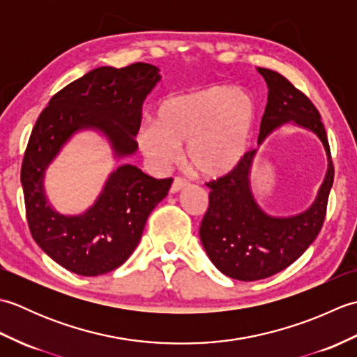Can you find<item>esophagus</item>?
I'll return each instance as SVG.
<instances>
[{"instance_id": "1", "label": "esophagus", "mask_w": 357, "mask_h": 357, "mask_svg": "<svg viewBox=\"0 0 357 357\" xmlns=\"http://www.w3.org/2000/svg\"><path fill=\"white\" fill-rule=\"evenodd\" d=\"M188 183L187 181L184 179V178H179V176H176L173 179V184H172V187H170V192L172 193H176V192H179V190H183V188L187 185Z\"/></svg>"}]
</instances>
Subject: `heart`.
<instances>
[{
	"mask_svg": "<svg viewBox=\"0 0 357 357\" xmlns=\"http://www.w3.org/2000/svg\"><path fill=\"white\" fill-rule=\"evenodd\" d=\"M156 123L136 133L141 153L155 169H165L185 144L190 169L218 178L244 159L257 116L255 98L229 86H210L167 96L159 102Z\"/></svg>",
	"mask_w": 357,
	"mask_h": 357,
	"instance_id": "heart-1",
	"label": "heart"
}]
</instances>
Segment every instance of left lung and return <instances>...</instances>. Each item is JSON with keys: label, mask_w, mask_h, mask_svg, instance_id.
Listing matches in <instances>:
<instances>
[{"label": "left lung", "mask_w": 357, "mask_h": 357, "mask_svg": "<svg viewBox=\"0 0 357 357\" xmlns=\"http://www.w3.org/2000/svg\"><path fill=\"white\" fill-rule=\"evenodd\" d=\"M257 72L268 86V102L257 142L291 121L319 136L328 156V172L313 206L291 218L268 216L256 204L248 179L256 150L247 151L230 173L206 183L210 195L199 229L201 242L216 268L238 280H259L276 275L313 244L327 215L335 178L327 132L314 104L280 73L262 67Z\"/></svg>", "instance_id": "1"}]
</instances>
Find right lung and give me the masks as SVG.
<instances>
[{"instance_id":"1","label":"right lung","mask_w":357,"mask_h":357,"mask_svg":"<svg viewBox=\"0 0 357 357\" xmlns=\"http://www.w3.org/2000/svg\"><path fill=\"white\" fill-rule=\"evenodd\" d=\"M159 78L158 67L147 63L98 67L53 95L30 133L21 165L29 229L44 253L77 275L98 276L123 265L173 179H156L135 165H121L92 208L63 216L45 201L44 170L79 128H100L118 156L133 153L142 102Z\"/></svg>"}]
</instances>
